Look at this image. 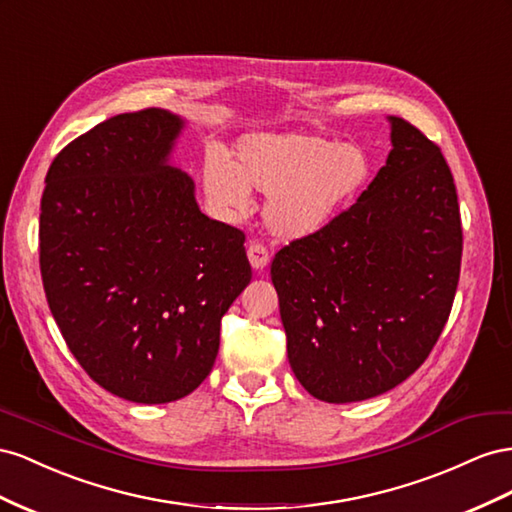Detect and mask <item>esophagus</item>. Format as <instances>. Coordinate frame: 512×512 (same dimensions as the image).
Here are the masks:
<instances>
[{"instance_id":"1","label":"esophagus","mask_w":512,"mask_h":512,"mask_svg":"<svg viewBox=\"0 0 512 512\" xmlns=\"http://www.w3.org/2000/svg\"><path fill=\"white\" fill-rule=\"evenodd\" d=\"M246 255H248V261H251L253 270H264L268 266V261H270V255L266 251V246L259 244V242H253L251 246H248Z\"/></svg>"}]
</instances>
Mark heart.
Masks as SVG:
<instances>
[{
  "label": "heart",
  "instance_id": "1",
  "mask_svg": "<svg viewBox=\"0 0 512 512\" xmlns=\"http://www.w3.org/2000/svg\"><path fill=\"white\" fill-rule=\"evenodd\" d=\"M371 175V158L358 143L285 130L244 135L225 156L203 163V193L216 214L238 218L251 191L266 195L264 221L274 238L294 242L328 229Z\"/></svg>",
  "mask_w": 512,
  "mask_h": 512
}]
</instances>
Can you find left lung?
<instances>
[{"label": "left lung", "instance_id": "left-lung-1", "mask_svg": "<svg viewBox=\"0 0 512 512\" xmlns=\"http://www.w3.org/2000/svg\"><path fill=\"white\" fill-rule=\"evenodd\" d=\"M392 150L352 208L272 259L287 358L326 403L405 382L440 339L461 270L457 188L440 148L388 115Z\"/></svg>", "mask_w": 512, "mask_h": 512}]
</instances>
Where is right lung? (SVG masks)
I'll return each mask as SVG.
<instances>
[{"label": "right lung", "mask_w": 512, "mask_h": 512, "mask_svg": "<svg viewBox=\"0 0 512 512\" xmlns=\"http://www.w3.org/2000/svg\"><path fill=\"white\" fill-rule=\"evenodd\" d=\"M184 128L167 109L113 115L55 156L40 201L55 324L98 386L145 405L208 377L253 276L244 233L203 214L173 163Z\"/></svg>", "instance_id": "1"}]
</instances>
